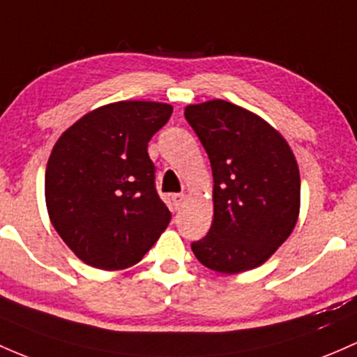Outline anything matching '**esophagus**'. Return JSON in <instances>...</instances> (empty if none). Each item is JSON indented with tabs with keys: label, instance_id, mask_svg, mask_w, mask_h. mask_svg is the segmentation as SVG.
<instances>
[{
	"label": "esophagus",
	"instance_id": "esophagus-1",
	"mask_svg": "<svg viewBox=\"0 0 357 357\" xmlns=\"http://www.w3.org/2000/svg\"><path fill=\"white\" fill-rule=\"evenodd\" d=\"M185 198H186L185 193H174V195H171L172 205H174L176 210H179V208L183 207V204H185Z\"/></svg>",
	"mask_w": 357,
	"mask_h": 357
}]
</instances>
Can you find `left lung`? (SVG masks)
<instances>
[{
	"label": "left lung",
	"mask_w": 357,
	"mask_h": 357,
	"mask_svg": "<svg viewBox=\"0 0 357 357\" xmlns=\"http://www.w3.org/2000/svg\"><path fill=\"white\" fill-rule=\"evenodd\" d=\"M185 118L213 176L212 226L191 250L220 273L258 267L298 220L301 179L294 153L268 123L226 100L188 106Z\"/></svg>",
	"instance_id": "8db88e82"
}]
</instances>
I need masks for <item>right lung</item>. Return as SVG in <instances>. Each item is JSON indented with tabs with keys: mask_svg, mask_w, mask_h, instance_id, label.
<instances>
[{
	"mask_svg": "<svg viewBox=\"0 0 357 357\" xmlns=\"http://www.w3.org/2000/svg\"><path fill=\"white\" fill-rule=\"evenodd\" d=\"M171 114L169 104L123 100L85 114L56 142L46 169L47 213L90 267L138 264L171 222L147 152Z\"/></svg>",
	"mask_w": 357,
	"mask_h": 357,
	"instance_id": "1",
	"label": "right lung"
}]
</instances>
